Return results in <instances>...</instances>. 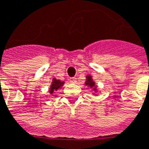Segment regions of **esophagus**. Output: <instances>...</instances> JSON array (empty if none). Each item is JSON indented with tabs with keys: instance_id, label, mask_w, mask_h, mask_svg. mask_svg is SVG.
Wrapping results in <instances>:
<instances>
[{
	"instance_id": "34e87169",
	"label": "esophagus",
	"mask_w": 149,
	"mask_h": 149,
	"mask_svg": "<svg viewBox=\"0 0 149 149\" xmlns=\"http://www.w3.org/2000/svg\"><path fill=\"white\" fill-rule=\"evenodd\" d=\"M69 81H70V82L71 83H76L77 82V80H76L75 78H71L69 79Z\"/></svg>"
}]
</instances>
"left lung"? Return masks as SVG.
<instances>
[{
	"instance_id": "left-lung-1",
	"label": "left lung",
	"mask_w": 149,
	"mask_h": 149,
	"mask_svg": "<svg viewBox=\"0 0 149 149\" xmlns=\"http://www.w3.org/2000/svg\"><path fill=\"white\" fill-rule=\"evenodd\" d=\"M85 85L90 86V88H93V90H96V88H95V82L92 80L91 76H87V81H85Z\"/></svg>"
}]
</instances>
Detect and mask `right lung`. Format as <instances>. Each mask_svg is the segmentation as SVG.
<instances>
[{
	"instance_id": "add662e5",
	"label": "right lung",
	"mask_w": 149,
	"mask_h": 149,
	"mask_svg": "<svg viewBox=\"0 0 149 149\" xmlns=\"http://www.w3.org/2000/svg\"><path fill=\"white\" fill-rule=\"evenodd\" d=\"M63 85H64V81H61L60 80H56V79L54 78L49 92H50V93H53L54 92V90H57V89H59Z\"/></svg>"
}]
</instances>
